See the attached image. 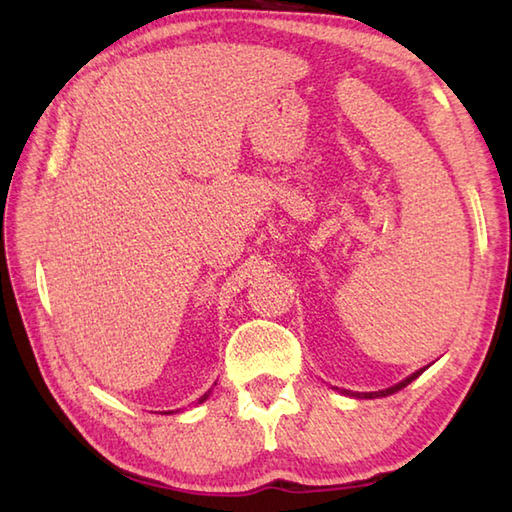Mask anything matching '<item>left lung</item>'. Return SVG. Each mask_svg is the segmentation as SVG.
<instances>
[{
  "instance_id": "8db88e82",
  "label": "left lung",
  "mask_w": 512,
  "mask_h": 512,
  "mask_svg": "<svg viewBox=\"0 0 512 512\" xmlns=\"http://www.w3.org/2000/svg\"><path fill=\"white\" fill-rule=\"evenodd\" d=\"M424 372V369H418L416 374H411L409 378H405L402 380V383H398V385H394V387H389V389H383V391H369V394H354L356 398H378V396H389V394H396V391H400L402 387H407L411 380H416L420 374Z\"/></svg>"
}]
</instances>
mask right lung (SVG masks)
<instances>
[{
    "mask_svg": "<svg viewBox=\"0 0 512 512\" xmlns=\"http://www.w3.org/2000/svg\"><path fill=\"white\" fill-rule=\"evenodd\" d=\"M209 394H211V391H206V394H204V396H202V398H200V402H204V400H206V398H209Z\"/></svg>",
    "mask_w": 512,
    "mask_h": 512,
    "instance_id": "obj_1",
    "label": "right lung"
}]
</instances>
